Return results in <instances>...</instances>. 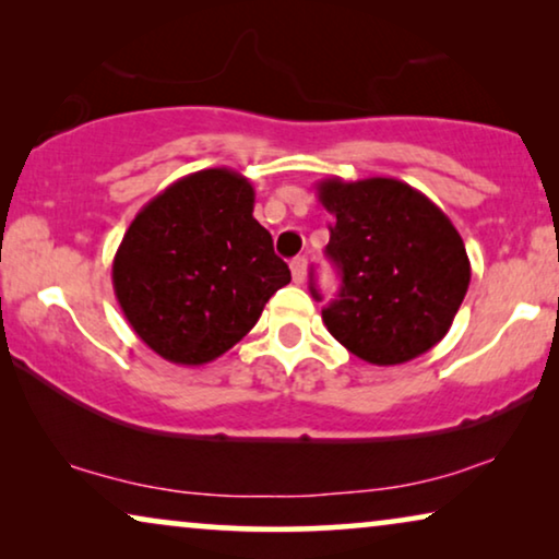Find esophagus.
Instances as JSON below:
<instances>
[{"label": "esophagus", "mask_w": 559, "mask_h": 559, "mask_svg": "<svg viewBox=\"0 0 559 559\" xmlns=\"http://www.w3.org/2000/svg\"><path fill=\"white\" fill-rule=\"evenodd\" d=\"M289 270H293V280L297 282V285H302L305 277H308V259L295 257L293 264H289Z\"/></svg>", "instance_id": "34e87169"}]
</instances>
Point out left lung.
<instances>
[{"instance_id": "1", "label": "left lung", "mask_w": 559, "mask_h": 559, "mask_svg": "<svg viewBox=\"0 0 559 559\" xmlns=\"http://www.w3.org/2000/svg\"><path fill=\"white\" fill-rule=\"evenodd\" d=\"M341 293L323 323L364 361L396 366L445 338L471 285L465 243L430 198L394 178L318 182ZM316 300H323L310 285Z\"/></svg>"}]
</instances>
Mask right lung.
I'll return each mask as SVG.
<instances>
[{
    "label": "right lung",
    "instance_id": "obj_1",
    "mask_svg": "<svg viewBox=\"0 0 559 559\" xmlns=\"http://www.w3.org/2000/svg\"><path fill=\"white\" fill-rule=\"evenodd\" d=\"M251 213V182L211 167L175 180L129 224L114 257V293L165 361L203 366L226 354L289 282L272 234Z\"/></svg>",
    "mask_w": 559,
    "mask_h": 559
}]
</instances>
